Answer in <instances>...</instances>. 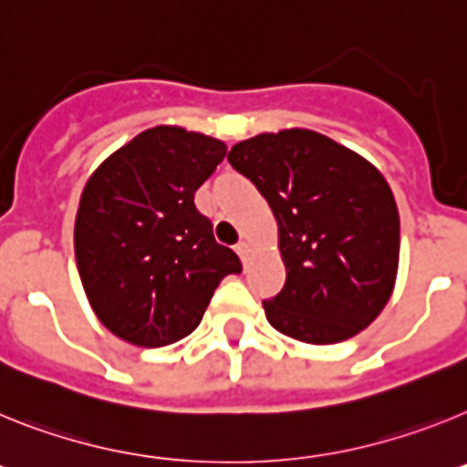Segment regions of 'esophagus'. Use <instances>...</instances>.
Segmentation results:
<instances>
[{
	"instance_id": "1",
	"label": "esophagus",
	"mask_w": 467,
	"mask_h": 467,
	"mask_svg": "<svg viewBox=\"0 0 467 467\" xmlns=\"http://www.w3.org/2000/svg\"><path fill=\"white\" fill-rule=\"evenodd\" d=\"M236 253H238V257L243 259V264H247V259H250V254H253V245H250L247 241H241L236 245Z\"/></svg>"
}]
</instances>
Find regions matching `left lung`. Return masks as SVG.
Returning a JSON list of instances; mask_svg holds the SVG:
<instances>
[{
	"label": "left lung",
	"mask_w": 467,
	"mask_h": 467,
	"mask_svg": "<svg viewBox=\"0 0 467 467\" xmlns=\"http://www.w3.org/2000/svg\"><path fill=\"white\" fill-rule=\"evenodd\" d=\"M226 159L278 222L287 278L264 301L271 327L304 344H339L372 325L400 259L398 205L381 172L306 128L243 140Z\"/></svg>",
	"instance_id": "obj_1"
}]
</instances>
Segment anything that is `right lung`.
Segmentation results:
<instances>
[{
	"label": "right lung",
	"mask_w": 467,
	"mask_h": 467,
	"mask_svg": "<svg viewBox=\"0 0 467 467\" xmlns=\"http://www.w3.org/2000/svg\"><path fill=\"white\" fill-rule=\"evenodd\" d=\"M226 154L222 140L156 126L90 175L74 222V254L95 316L142 348L198 327L217 285L241 259L214 241L193 193Z\"/></svg>",
	"instance_id": "1"
}]
</instances>
